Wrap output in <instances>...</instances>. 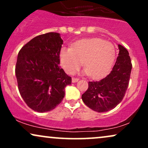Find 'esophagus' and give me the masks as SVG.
I'll return each mask as SVG.
<instances>
[{
    "instance_id": "1",
    "label": "esophagus",
    "mask_w": 148,
    "mask_h": 148,
    "mask_svg": "<svg viewBox=\"0 0 148 148\" xmlns=\"http://www.w3.org/2000/svg\"><path fill=\"white\" fill-rule=\"evenodd\" d=\"M78 81H79V79H78V78L73 77L72 79V83H76V82H77Z\"/></svg>"
}]
</instances>
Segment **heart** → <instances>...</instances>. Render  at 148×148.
<instances>
[{
    "label": "heart",
    "mask_w": 148,
    "mask_h": 148,
    "mask_svg": "<svg viewBox=\"0 0 148 148\" xmlns=\"http://www.w3.org/2000/svg\"><path fill=\"white\" fill-rule=\"evenodd\" d=\"M115 46L101 38L84 39L74 42L72 49L63 47L60 52L62 69L68 74H74L82 64L84 74L92 79L106 75L115 58Z\"/></svg>",
    "instance_id": "obj_1"
}]
</instances>
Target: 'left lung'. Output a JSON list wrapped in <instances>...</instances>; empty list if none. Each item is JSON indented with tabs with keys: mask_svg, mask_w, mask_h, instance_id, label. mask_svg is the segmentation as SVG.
Listing matches in <instances>:
<instances>
[{
	"mask_svg": "<svg viewBox=\"0 0 148 148\" xmlns=\"http://www.w3.org/2000/svg\"><path fill=\"white\" fill-rule=\"evenodd\" d=\"M119 53L111 72L99 81H89L81 97L93 111L102 113L114 108L125 97L130 82L132 64L129 52L118 45Z\"/></svg>",
	"mask_w": 148,
	"mask_h": 148,
	"instance_id": "1",
	"label": "left lung"
}]
</instances>
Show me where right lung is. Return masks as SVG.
<instances>
[{
    "label": "right lung",
    "instance_id": "1",
    "mask_svg": "<svg viewBox=\"0 0 148 148\" xmlns=\"http://www.w3.org/2000/svg\"><path fill=\"white\" fill-rule=\"evenodd\" d=\"M62 44L60 33H48L34 37L18 52L15 67L18 90L33 111L54 109L72 84V78L59 66Z\"/></svg>",
    "mask_w": 148,
    "mask_h": 148
}]
</instances>
